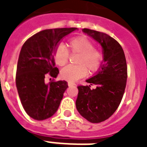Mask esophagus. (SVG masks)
I'll use <instances>...</instances> for the list:
<instances>
[{
    "label": "esophagus",
    "mask_w": 147,
    "mask_h": 147,
    "mask_svg": "<svg viewBox=\"0 0 147 147\" xmlns=\"http://www.w3.org/2000/svg\"><path fill=\"white\" fill-rule=\"evenodd\" d=\"M67 85L69 86H76V83H72V82H68L67 83Z\"/></svg>",
    "instance_id": "34e87169"
}]
</instances>
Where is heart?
<instances>
[{"label": "heart", "instance_id": "1", "mask_svg": "<svg viewBox=\"0 0 147 147\" xmlns=\"http://www.w3.org/2000/svg\"><path fill=\"white\" fill-rule=\"evenodd\" d=\"M67 48L71 53L77 55L76 65H68L61 71V77L69 82H75L85 76L88 68L90 72L98 70L102 62L101 52L94 48L90 40L86 37H76L67 42ZM69 53L64 45H58L53 53V59L58 66H64L67 64Z\"/></svg>", "mask_w": 147, "mask_h": 147}]
</instances>
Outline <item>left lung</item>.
Returning a JSON list of instances; mask_svg holds the SVG:
<instances>
[{"label":"left lung","mask_w":147,"mask_h":147,"mask_svg":"<svg viewBox=\"0 0 147 147\" xmlns=\"http://www.w3.org/2000/svg\"><path fill=\"white\" fill-rule=\"evenodd\" d=\"M83 32L102 45L103 61L96 74L79 86L76 105L80 115L91 123H100L115 113L126 87L127 69L121 45L108 34L84 28ZM94 84L96 87L90 86Z\"/></svg>","instance_id":"1"}]
</instances>
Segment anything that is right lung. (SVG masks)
Instances as JSON below:
<instances>
[{
    "label": "right lung",
    "instance_id": "obj_1",
    "mask_svg": "<svg viewBox=\"0 0 147 147\" xmlns=\"http://www.w3.org/2000/svg\"><path fill=\"white\" fill-rule=\"evenodd\" d=\"M76 27L56 28L40 31L25 42L19 56L16 83L24 110L31 118L43 120L57 111L68 86L64 80L45 83L47 76L56 78L53 53L64 37ZM51 80V79H50Z\"/></svg>",
    "mask_w": 147,
    "mask_h": 147
}]
</instances>
